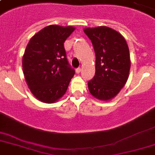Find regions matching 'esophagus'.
I'll list each match as a JSON object with an SVG mask.
<instances>
[{"mask_svg": "<svg viewBox=\"0 0 155 155\" xmlns=\"http://www.w3.org/2000/svg\"><path fill=\"white\" fill-rule=\"evenodd\" d=\"M80 71H81V68H77V69H75V72L77 73V74L80 73Z\"/></svg>", "mask_w": 155, "mask_h": 155, "instance_id": "1", "label": "esophagus"}]
</instances>
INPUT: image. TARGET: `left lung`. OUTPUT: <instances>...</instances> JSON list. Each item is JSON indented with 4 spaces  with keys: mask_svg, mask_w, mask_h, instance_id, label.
Here are the masks:
<instances>
[{
    "mask_svg": "<svg viewBox=\"0 0 155 155\" xmlns=\"http://www.w3.org/2000/svg\"><path fill=\"white\" fill-rule=\"evenodd\" d=\"M96 54V73L87 86L90 93L102 101L113 100L127 82L131 63L125 38L108 26L84 28Z\"/></svg>",
    "mask_w": 155,
    "mask_h": 155,
    "instance_id": "8db88e82",
    "label": "left lung"
}]
</instances>
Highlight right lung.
I'll return each mask as SVG.
<instances>
[{
	"mask_svg": "<svg viewBox=\"0 0 155 155\" xmlns=\"http://www.w3.org/2000/svg\"><path fill=\"white\" fill-rule=\"evenodd\" d=\"M75 29L71 25H48L28 42L22 57L23 73L30 92L40 101H58L75 75L63 46Z\"/></svg>",
	"mask_w": 155,
	"mask_h": 155,
	"instance_id": "right-lung-1",
	"label": "right lung"
}]
</instances>
